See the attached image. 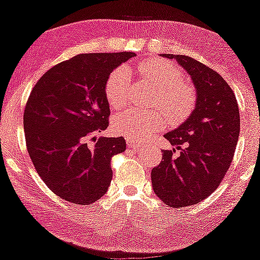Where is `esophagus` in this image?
Masks as SVG:
<instances>
[{
    "instance_id": "1",
    "label": "esophagus",
    "mask_w": 260,
    "mask_h": 260,
    "mask_svg": "<svg viewBox=\"0 0 260 260\" xmlns=\"http://www.w3.org/2000/svg\"><path fill=\"white\" fill-rule=\"evenodd\" d=\"M127 145L129 146L131 149L137 150V151H138V150H140V149L143 148L142 143H139V142H134V140H128V142H127Z\"/></svg>"
}]
</instances>
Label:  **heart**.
Segmentation results:
<instances>
[{
	"mask_svg": "<svg viewBox=\"0 0 260 260\" xmlns=\"http://www.w3.org/2000/svg\"><path fill=\"white\" fill-rule=\"evenodd\" d=\"M138 71L146 83L156 90L155 105L165 112L172 123H179L189 116L196 103L195 90L183 83L179 68L162 59H149L138 65ZM129 88V73L118 68L109 75L105 83V96L112 109L124 104ZM166 118L161 112L126 110L112 118V131L132 140H144L151 133L162 129Z\"/></svg>",
	"mask_w": 260,
	"mask_h": 260,
	"instance_id": "b5f03b06",
	"label": "heart"
}]
</instances>
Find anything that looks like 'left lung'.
Returning <instances> with one entry per match:
<instances>
[{
	"instance_id": "obj_1",
	"label": "left lung",
	"mask_w": 260,
	"mask_h": 260,
	"mask_svg": "<svg viewBox=\"0 0 260 260\" xmlns=\"http://www.w3.org/2000/svg\"><path fill=\"white\" fill-rule=\"evenodd\" d=\"M189 74L196 103L189 117L165 134L181 150L178 158L164 150L152 168V189L168 207L201 202L219 186L229 170L240 134V112L233 89L217 71L186 55L164 54Z\"/></svg>"
}]
</instances>
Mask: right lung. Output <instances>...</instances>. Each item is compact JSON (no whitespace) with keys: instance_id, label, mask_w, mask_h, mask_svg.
I'll return each mask as SVG.
<instances>
[{"instance_id":"1","label":"right lung","mask_w":260,"mask_h":260,"mask_svg":"<svg viewBox=\"0 0 260 260\" xmlns=\"http://www.w3.org/2000/svg\"><path fill=\"white\" fill-rule=\"evenodd\" d=\"M133 52L88 53L49 69L31 90L24 112L27 151L37 173L59 198L95 202L111 183V157L126 150L118 138L95 134L109 126V75Z\"/></svg>"}]
</instances>
